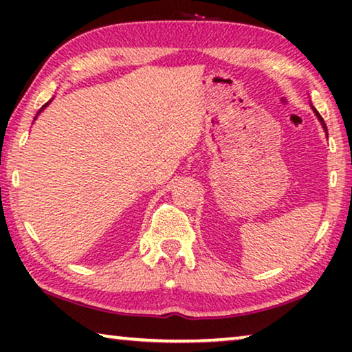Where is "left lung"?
<instances>
[{
	"label": "left lung",
	"mask_w": 352,
	"mask_h": 352,
	"mask_svg": "<svg viewBox=\"0 0 352 352\" xmlns=\"http://www.w3.org/2000/svg\"><path fill=\"white\" fill-rule=\"evenodd\" d=\"M312 110H314V113H316V115H317V118H319V120H320V123H322V126H324V129H325V131H327V126H325V123H324V118H322V117H320V113H319V112H317V110H316V109H314V107H312Z\"/></svg>",
	"instance_id": "left-lung-1"
}]
</instances>
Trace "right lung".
I'll return each mask as SVG.
<instances>
[{
    "label": "right lung",
    "instance_id": "1",
    "mask_svg": "<svg viewBox=\"0 0 352 352\" xmlns=\"http://www.w3.org/2000/svg\"><path fill=\"white\" fill-rule=\"evenodd\" d=\"M50 102H51V100H50ZM50 102H46L45 105H43V107H41V110H43V109H45V107H46V105H50ZM41 110H40V112H41ZM40 112H38V113H40Z\"/></svg>",
    "mask_w": 352,
    "mask_h": 352
}]
</instances>
